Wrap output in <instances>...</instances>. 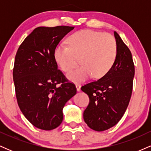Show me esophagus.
<instances>
[{
    "instance_id": "obj_1",
    "label": "esophagus",
    "mask_w": 151,
    "mask_h": 151,
    "mask_svg": "<svg viewBox=\"0 0 151 151\" xmlns=\"http://www.w3.org/2000/svg\"><path fill=\"white\" fill-rule=\"evenodd\" d=\"M76 88H77V90L78 91H80L81 89V85L79 84H76Z\"/></svg>"
}]
</instances>
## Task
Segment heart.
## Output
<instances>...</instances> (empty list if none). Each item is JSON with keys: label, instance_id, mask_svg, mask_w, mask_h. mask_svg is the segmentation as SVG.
I'll use <instances>...</instances> for the list:
<instances>
[{"label": "heart", "instance_id": "obj_1", "mask_svg": "<svg viewBox=\"0 0 151 151\" xmlns=\"http://www.w3.org/2000/svg\"><path fill=\"white\" fill-rule=\"evenodd\" d=\"M68 45L60 44L54 51V57L64 72L72 69L78 58L81 67L67 74L74 82H80L93 75L101 78L111 69L117 56V44L111 35L91 30L74 32L68 38Z\"/></svg>", "mask_w": 151, "mask_h": 151}]
</instances>
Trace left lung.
I'll return each instance as SVG.
<instances>
[{
	"instance_id": "1",
	"label": "left lung",
	"mask_w": 151,
	"mask_h": 151,
	"mask_svg": "<svg viewBox=\"0 0 151 151\" xmlns=\"http://www.w3.org/2000/svg\"><path fill=\"white\" fill-rule=\"evenodd\" d=\"M114 37L117 56L111 69L99 79L81 87L89 98L83 114L84 120L96 131H106L121 120L132 94L135 74L132 55L116 31Z\"/></svg>"
}]
</instances>
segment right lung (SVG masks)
<instances>
[{
    "instance_id": "obj_1",
    "label": "right lung",
    "mask_w": 151,
    "mask_h": 151,
    "mask_svg": "<svg viewBox=\"0 0 151 151\" xmlns=\"http://www.w3.org/2000/svg\"><path fill=\"white\" fill-rule=\"evenodd\" d=\"M74 27H38L24 40L13 67L19 108L34 126L45 131L56 129L63 120L66 102L77 93L74 83L58 70L55 47Z\"/></svg>"
}]
</instances>
